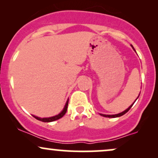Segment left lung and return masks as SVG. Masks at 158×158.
<instances>
[{
    "label": "left lung",
    "instance_id": "left-lung-1",
    "mask_svg": "<svg viewBox=\"0 0 158 158\" xmlns=\"http://www.w3.org/2000/svg\"><path fill=\"white\" fill-rule=\"evenodd\" d=\"M131 47H132V48H133V46H132V45H131ZM133 49H134V48H133ZM134 50H135V49H134ZM137 98H138V97H137ZM136 100H137V99H136ZM135 102H134V103H135ZM133 105H134V104H132L131 106H129V108H127V109H126V110H124V111H123L122 113H119V114H114V115H106V114H101L100 115H101V116H102V117H109V118H114V117H121V116L124 115L125 114H126L127 112H128V110H130V108H131V107H132V106H133Z\"/></svg>",
    "mask_w": 158,
    "mask_h": 158
}]
</instances>
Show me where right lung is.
Listing matches in <instances>:
<instances>
[{"label": "right lung", "mask_w": 158, "mask_h": 158, "mask_svg": "<svg viewBox=\"0 0 158 158\" xmlns=\"http://www.w3.org/2000/svg\"><path fill=\"white\" fill-rule=\"evenodd\" d=\"M68 100L66 102V105H65L64 109H63L62 111L61 112L60 114H58V115L56 116H54V117H48V118H40V117H35V116H33L36 119H38V120H40L41 121V122H44V123H50V122H52V121H55V120H57V119L61 118V117H63V116L64 115L65 113L67 112V110H68Z\"/></svg>", "instance_id": "add662e5"}]
</instances>
